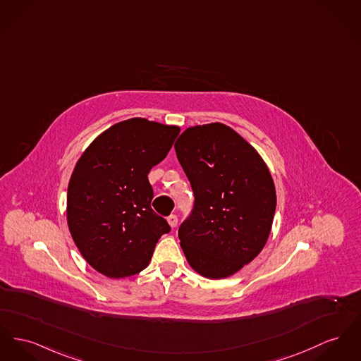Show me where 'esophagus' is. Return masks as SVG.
<instances>
[{
    "label": "esophagus",
    "instance_id": "esophagus-1",
    "mask_svg": "<svg viewBox=\"0 0 361 361\" xmlns=\"http://www.w3.org/2000/svg\"><path fill=\"white\" fill-rule=\"evenodd\" d=\"M168 222H169V225L171 228H176V226H177V224H178V218H177V215H174V214L169 215V216H168Z\"/></svg>",
    "mask_w": 361,
    "mask_h": 361
}]
</instances>
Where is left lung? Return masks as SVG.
I'll use <instances>...</instances> for the list:
<instances>
[{
  "mask_svg": "<svg viewBox=\"0 0 361 361\" xmlns=\"http://www.w3.org/2000/svg\"><path fill=\"white\" fill-rule=\"evenodd\" d=\"M176 154L195 203L178 237L192 269L221 279L263 250L276 214V187L257 151L221 123L185 129Z\"/></svg>",
  "mask_w": 361,
  "mask_h": 361,
  "instance_id": "obj_1",
  "label": "left lung"
}]
</instances>
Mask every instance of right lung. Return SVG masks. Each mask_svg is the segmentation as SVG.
Instances as JSON below:
<instances>
[{
    "label": "right lung",
    "instance_id": "1",
    "mask_svg": "<svg viewBox=\"0 0 361 361\" xmlns=\"http://www.w3.org/2000/svg\"><path fill=\"white\" fill-rule=\"evenodd\" d=\"M180 128L130 118L101 133L78 161L68 185L72 238L88 264L109 278L149 266L168 221L151 209L147 174L168 155Z\"/></svg>",
    "mask_w": 361,
    "mask_h": 361
}]
</instances>
